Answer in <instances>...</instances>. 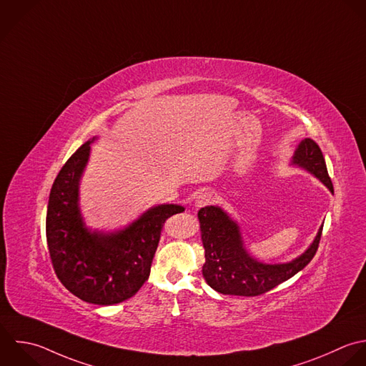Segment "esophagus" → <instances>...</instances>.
Listing matches in <instances>:
<instances>
[{
  "instance_id": "1",
  "label": "esophagus",
  "mask_w": 366,
  "mask_h": 366,
  "mask_svg": "<svg viewBox=\"0 0 366 366\" xmlns=\"http://www.w3.org/2000/svg\"><path fill=\"white\" fill-rule=\"evenodd\" d=\"M214 201V197H212V194L211 192H199L198 195H197V198H195V207H198V208H201V207H205V205H208V204H211Z\"/></svg>"
}]
</instances>
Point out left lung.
Returning <instances> with one entry per match:
<instances>
[{"label": "left lung", "instance_id": "obj_1", "mask_svg": "<svg viewBox=\"0 0 366 366\" xmlns=\"http://www.w3.org/2000/svg\"><path fill=\"white\" fill-rule=\"evenodd\" d=\"M291 165L308 171L334 194L322 151L315 141L302 139ZM198 219L205 249L202 275L207 284L219 294L239 297L262 295L302 271L317 254L324 227L321 225L312 244L295 259L285 264H265L249 255L238 222L222 208L214 205L201 208Z\"/></svg>", "mask_w": 366, "mask_h": 366}]
</instances>
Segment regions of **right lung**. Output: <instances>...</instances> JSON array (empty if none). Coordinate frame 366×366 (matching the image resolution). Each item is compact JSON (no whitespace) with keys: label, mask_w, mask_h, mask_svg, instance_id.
<instances>
[{"label":"right lung","mask_w":366,"mask_h":366,"mask_svg":"<svg viewBox=\"0 0 366 366\" xmlns=\"http://www.w3.org/2000/svg\"><path fill=\"white\" fill-rule=\"evenodd\" d=\"M81 145L56 175L46 208V242L61 284L79 300L114 305L134 297L149 277L164 222L185 208L151 207L122 229H89L79 208V181L91 144Z\"/></svg>","instance_id":"add662e5"}]
</instances>
